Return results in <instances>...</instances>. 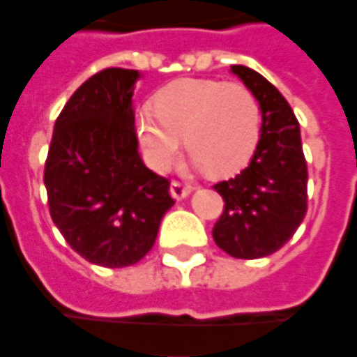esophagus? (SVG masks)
<instances>
[{"instance_id": "esophagus-1", "label": "esophagus", "mask_w": 357, "mask_h": 357, "mask_svg": "<svg viewBox=\"0 0 357 357\" xmlns=\"http://www.w3.org/2000/svg\"><path fill=\"white\" fill-rule=\"evenodd\" d=\"M190 192H192L190 184H184L181 183V181H173V183H171V196H173L174 199L186 198Z\"/></svg>"}]
</instances>
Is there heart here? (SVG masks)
<instances>
[{
	"instance_id": "1",
	"label": "heart",
	"mask_w": 357,
	"mask_h": 357,
	"mask_svg": "<svg viewBox=\"0 0 357 357\" xmlns=\"http://www.w3.org/2000/svg\"><path fill=\"white\" fill-rule=\"evenodd\" d=\"M153 109L136 117V134L151 167L163 171L181 148L213 176L242 171L261 134V107L238 82L181 78L161 88Z\"/></svg>"
}]
</instances>
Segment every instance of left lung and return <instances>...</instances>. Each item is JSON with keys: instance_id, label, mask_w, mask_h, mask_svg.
I'll use <instances>...</instances> for the list:
<instances>
[{"instance_id": "8db88e82", "label": "left lung", "mask_w": 357, "mask_h": 357, "mask_svg": "<svg viewBox=\"0 0 357 357\" xmlns=\"http://www.w3.org/2000/svg\"><path fill=\"white\" fill-rule=\"evenodd\" d=\"M231 69L257 98L264 123L250 165L213 186L225 202L213 240L232 257L257 259L280 250L304 221L307 165L300 125L284 96L255 70Z\"/></svg>"}]
</instances>
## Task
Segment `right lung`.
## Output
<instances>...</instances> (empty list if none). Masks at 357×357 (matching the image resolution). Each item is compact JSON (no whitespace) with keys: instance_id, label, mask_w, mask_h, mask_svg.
Wrapping results in <instances>:
<instances>
[{"instance_id":"obj_1","label":"right lung","mask_w":357,"mask_h":357,"mask_svg":"<svg viewBox=\"0 0 357 357\" xmlns=\"http://www.w3.org/2000/svg\"><path fill=\"white\" fill-rule=\"evenodd\" d=\"M138 70L109 67L70 96L53 126L44 169L53 223L77 254L102 267L138 264L174 199L144 165L134 128Z\"/></svg>"}]
</instances>
